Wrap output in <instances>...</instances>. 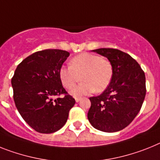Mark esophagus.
Returning <instances> with one entry per match:
<instances>
[{
  "instance_id": "esophagus-1",
  "label": "esophagus",
  "mask_w": 160,
  "mask_h": 160,
  "mask_svg": "<svg viewBox=\"0 0 160 160\" xmlns=\"http://www.w3.org/2000/svg\"><path fill=\"white\" fill-rule=\"evenodd\" d=\"M81 99H82V98H78V97H77V98H75V101H76L77 103H78L79 101L81 100Z\"/></svg>"
}]
</instances>
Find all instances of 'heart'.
<instances>
[{"instance_id":"obj_1","label":"heart","mask_w":160,"mask_h":160,"mask_svg":"<svg viewBox=\"0 0 160 160\" xmlns=\"http://www.w3.org/2000/svg\"><path fill=\"white\" fill-rule=\"evenodd\" d=\"M70 66L60 69V78L64 87L70 89L80 79L83 81L71 90L74 96H81L94 91L102 92L108 88L112 79L111 62L92 53H82L73 57Z\"/></svg>"}]
</instances>
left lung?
Returning <instances> with one entry per match:
<instances>
[{
  "label": "left lung",
  "mask_w": 160,
  "mask_h": 160,
  "mask_svg": "<svg viewBox=\"0 0 160 160\" xmlns=\"http://www.w3.org/2000/svg\"><path fill=\"white\" fill-rule=\"evenodd\" d=\"M92 52L107 57L112 65L113 75L103 93L90 98L87 118L98 130L117 132L128 126L141 109L146 95L145 73L133 57L118 49Z\"/></svg>",
  "instance_id": "1"
}]
</instances>
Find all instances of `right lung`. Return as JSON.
<instances>
[{
    "instance_id": "right-lung-1",
    "label": "right lung",
    "mask_w": 160,
    "mask_h": 160,
    "mask_svg": "<svg viewBox=\"0 0 160 160\" xmlns=\"http://www.w3.org/2000/svg\"><path fill=\"white\" fill-rule=\"evenodd\" d=\"M69 56L60 49L31 54L18 65L11 84L13 100L23 120L41 133L57 132L66 123L75 99L62 86L60 69ZM65 94L53 99L56 95Z\"/></svg>"
}]
</instances>
